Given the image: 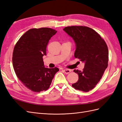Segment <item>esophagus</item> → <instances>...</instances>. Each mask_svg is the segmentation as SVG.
Returning <instances> with one entry per match:
<instances>
[{"mask_svg": "<svg viewBox=\"0 0 122 122\" xmlns=\"http://www.w3.org/2000/svg\"><path fill=\"white\" fill-rule=\"evenodd\" d=\"M64 72L66 74H68L69 73L71 72V70L69 69H65L64 70Z\"/></svg>", "mask_w": 122, "mask_h": 122, "instance_id": "1", "label": "esophagus"}]
</instances>
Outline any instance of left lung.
Here are the masks:
<instances>
[{"instance_id": "obj_1", "label": "left lung", "mask_w": 122, "mask_h": 122, "mask_svg": "<svg viewBox=\"0 0 122 122\" xmlns=\"http://www.w3.org/2000/svg\"><path fill=\"white\" fill-rule=\"evenodd\" d=\"M64 30L71 36L76 44L74 57L85 63L82 71L74 70L79 78L72 86L77 90L90 91L100 81L107 68V44L98 32L90 27L71 26L65 27Z\"/></svg>"}]
</instances>
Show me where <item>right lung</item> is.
<instances>
[{"instance_id": "obj_1", "label": "right lung", "mask_w": 122, "mask_h": 122, "mask_svg": "<svg viewBox=\"0 0 122 122\" xmlns=\"http://www.w3.org/2000/svg\"><path fill=\"white\" fill-rule=\"evenodd\" d=\"M56 32L47 27L30 29L14 47L12 61L15 72L21 82L32 92L47 90L59 71L56 67L46 68L43 60L49 41Z\"/></svg>"}]
</instances>
